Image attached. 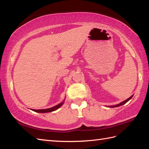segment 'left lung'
<instances>
[{"instance_id":"1","label":"left lung","mask_w":149,"mask_h":149,"mask_svg":"<svg viewBox=\"0 0 149 149\" xmlns=\"http://www.w3.org/2000/svg\"><path fill=\"white\" fill-rule=\"evenodd\" d=\"M132 97H133V95H131L129 98H128L127 99H126L125 100L123 101V102H122L121 103H120V104H116V105H115V106H109V107H118V106H122V105H123V104H125V103H127L129 100L131 99V98H132Z\"/></svg>"}]
</instances>
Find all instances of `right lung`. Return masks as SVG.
I'll list each match as a JSON object with an SVG mask.
<instances>
[{
    "label": "right lung",
    "instance_id": "1",
    "mask_svg": "<svg viewBox=\"0 0 149 149\" xmlns=\"http://www.w3.org/2000/svg\"><path fill=\"white\" fill-rule=\"evenodd\" d=\"M64 102H65V101H63V102H62L61 103L59 104L58 105H56V106H54L52 107H50V108H49V109H32V110L34 111H35V112L42 113L52 112V111H56V110L58 109V108H59V107L63 105V103H64Z\"/></svg>",
    "mask_w": 149,
    "mask_h": 149
}]
</instances>
